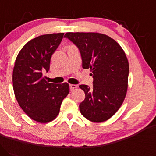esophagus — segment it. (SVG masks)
<instances>
[{"instance_id":"esophagus-1","label":"esophagus","mask_w":156,"mask_h":156,"mask_svg":"<svg viewBox=\"0 0 156 156\" xmlns=\"http://www.w3.org/2000/svg\"><path fill=\"white\" fill-rule=\"evenodd\" d=\"M69 87H70V89H71V90H73L74 89H76V87H77V85H72V84H71V85H69Z\"/></svg>"}]
</instances>
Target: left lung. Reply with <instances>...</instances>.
Here are the masks:
<instances>
[{"mask_svg":"<svg viewBox=\"0 0 156 156\" xmlns=\"http://www.w3.org/2000/svg\"><path fill=\"white\" fill-rule=\"evenodd\" d=\"M80 51L83 69H90L93 87L80 85L85 100L80 111L87 119L102 122L116 113L125 99L127 89L129 64L123 49L114 40L94 32H68Z\"/></svg>","mask_w":156,"mask_h":156,"instance_id":"obj_1","label":"left lung"}]
</instances>
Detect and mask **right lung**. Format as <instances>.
<instances>
[{
	"instance_id": "obj_1",
	"label": "right lung",
	"mask_w": 156,
	"mask_h": 156,
	"mask_svg": "<svg viewBox=\"0 0 156 156\" xmlns=\"http://www.w3.org/2000/svg\"><path fill=\"white\" fill-rule=\"evenodd\" d=\"M64 33L44 34L28 42L19 52L12 74L13 89L19 105L31 119L47 123L57 117L69 84L49 83L43 76L48 72L52 54Z\"/></svg>"
}]
</instances>
